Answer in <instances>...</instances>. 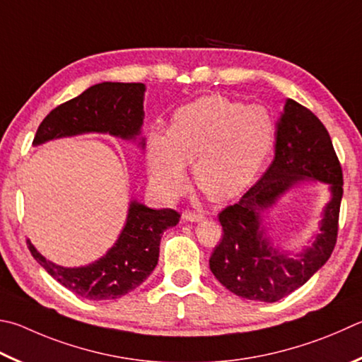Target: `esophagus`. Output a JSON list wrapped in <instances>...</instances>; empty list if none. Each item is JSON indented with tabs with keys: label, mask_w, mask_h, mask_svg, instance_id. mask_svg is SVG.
<instances>
[{
	"label": "esophagus",
	"mask_w": 362,
	"mask_h": 362,
	"mask_svg": "<svg viewBox=\"0 0 362 362\" xmlns=\"http://www.w3.org/2000/svg\"><path fill=\"white\" fill-rule=\"evenodd\" d=\"M183 218H185L187 221L196 223V221H201V220L204 218V215H201V214H196V212H189V210H187V212L183 214Z\"/></svg>",
	"instance_id": "1"
}]
</instances>
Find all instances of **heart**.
Returning a JSON list of instances; mask_svg holds the SVG:
<instances>
[{
	"instance_id": "obj_1",
	"label": "heart",
	"mask_w": 362,
	"mask_h": 362,
	"mask_svg": "<svg viewBox=\"0 0 362 362\" xmlns=\"http://www.w3.org/2000/svg\"><path fill=\"white\" fill-rule=\"evenodd\" d=\"M274 144L275 122L267 109L202 96L175 110L168 134H148L150 182L164 199L174 201L185 192L187 164L193 163L194 183L209 199H233L258 179Z\"/></svg>"
}]
</instances>
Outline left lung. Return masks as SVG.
I'll return each instance as SVG.
<instances>
[{"mask_svg":"<svg viewBox=\"0 0 362 362\" xmlns=\"http://www.w3.org/2000/svg\"><path fill=\"white\" fill-rule=\"evenodd\" d=\"M304 181L326 182L332 198L311 245L291 254L273 245L262 214ZM341 187V168L325 124L288 98L275 124L271 166L238 204L218 214L223 239L209 259L215 279L235 296L250 300L277 302L298 290L326 264L336 245Z\"/></svg>","mask_w":362,"mask_h":362,"instance_id":"obj_1","label":"left lung"}]
</instances>
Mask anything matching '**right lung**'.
Masks as SVG:
<instances>
[{"label": "right lung", "mask_w": 362, "mask_h": 362, "mask_svg": "<svg viewBox=\"0 0 362 362\" xmlns=\"http://www.w3.org/2000/svg\"><path fill=\"white\" fill-rule=\"evenodd\" d=\"M144 83H96L74 100L63 103L44 118L36 131L33 146L100 133L137 141L141 148L144 124ZM173 209H150L137 199L129 201L128 215L115 244L100 259L81 267H63L45 259L26 239L30 252L57 281L88 300L118 299L136 290L158 264L161 235L179 223Z\"/></svg>", "instance_id": "right-lung-1"}]
</instances>
